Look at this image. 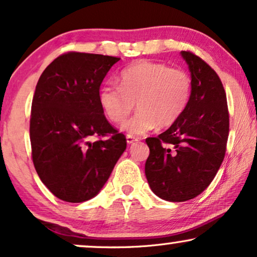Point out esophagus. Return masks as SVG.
I'll return each instance as SVG.
<instances>
[{
    "instance_id": "obj_1",
    "label": "esophagus",
    "mask_w": 257,
    "mask_h": 257,
    "mask_svg": "<svg viewBox=\"0 0 257 257\" xmlns=\"http://www.w3.org/2000/svg\"><path fill=\"white\" fill-rule=\"evenodd\" d=\"M138 141H139V138H135V136H132V135H126V144L128 145H133Z\"/></svg>"
}]
</instances>
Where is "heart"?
<instances>
[{
	"label": "heart",
	"mask_w": 257,
	"mask_h": 257,
	"mask_svg": "<svg viewBox=\"0 0 257 257\" xmlns=\"http://www.w3.org/2000/svg\"><path fill=\"white\" fill-rule=\"evenodd\" d=\"M119 85L106 83L98 92L99 104L110 121L121 123L139 110L122 129L128 135H142L158 124L166 128L181 117L190 102L192 83L184 70L166 64L139 61L121 71Z\"/></svg>",
	"instance_id": "obj_1"
}]
</instances>
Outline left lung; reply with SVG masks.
I'll list each match as a JSON object with an SVG mask.
<instances>
[{
	"mask_svg": "<svg viewBox=\"0 0 257 257\" xmlns=\"http://www.w3.org/2000/svg\"><path fill=\"white\" fill-rule=\"evenodd\" d=\"M191 73L190 102L181 117L157 138L146 139L149 186L167 201H186L216 177L229 136L226 95L218 74L203 59L181 51Z\"/></svg>",
	"mask_w": 257,
	"mask_h": 257,
	"instance_id": "8db88e82",
	"label": "left lung"
}]
</instances>
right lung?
Returning a JSON list of instances; mask_svg holds the SVG:
<instances>
[{"mask_svg": "<svg viewBox=\"0 0 257 257\" xmlns=\"http://www.w3.org/2000/svg\"><path fill=\"white\" fill-rule=\"evenodd\" d=\"M119 58L69 52L39 78L29 136L35 171L48 190L69 203L99 193L126 148L125 136L105 118L100 84ZM92 136L106 137L95 143Z\"/></svg>", "mask_w": 257, "mask_h": 257, "instance_id": "add662e5", "label": "right lung"}]
</instances>
